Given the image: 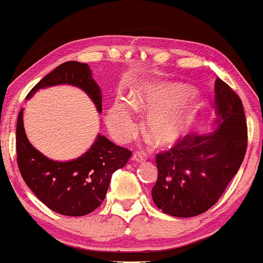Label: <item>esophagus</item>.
<instances>
[{
    "mask_svg": "<svg viewBox=\"0 0 263 263\" xmlns=\"http://www.w3.org/2000/svg\"><path fill=\"white\" fill-rule=\"evenodd\" d=\"M133 160L137 161V163H143V161H145V155L143 154L141 152H135L134 154H133Z\"/></svg>",
    "mask_w": 263,
    "mask_h": 263,
    "instance_id": "1",
    "label": "esophagus"
}]
</instances>
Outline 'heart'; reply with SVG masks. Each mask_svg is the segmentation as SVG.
I'll return each mask as SVG.
<instances>
[{
	"mask_svg": "<svg viewBox=\"0 0 263 263\" xmlns=\"http://www.w3.org/2000/svg\"><path fill=\"white\" fill-rule=\"evenodd\" d=\"M185 88L180 84L149 83L130 94L128 105L117 102L108 111L107 124L118 141H128L137 130L134 111H150L144 130L158 145H167L182 135L193 122V111L186 97L181 96Z\"/></svg>",
	"mask_w": 263,
	"mask_h": 263,
	"instance_id": "1",
	"label": "heart"
}]
</instances>
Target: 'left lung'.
Wrapping results in <instances>:
<instances>
[{
  "mask_svg": "<svg viewBox=\"0 0 263 263\" xmlns=\"http://www.w3.org/2000/svg\"><path fill=\"white\" fill-rule=\"evenodd\" d=\"M216 130L191 134L156 154L158 180L152 190L164 214L193 217L217 202L242 164L247 125L240 97L220 78L215 82Z\"/></svg>",
  "mask_w": 263,
  "mask_h": 263,
  "instance_id": "left-lung-1",
  "label": "left lung"
}]
</instances>
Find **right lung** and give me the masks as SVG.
<instances>
[{"label": "right lung", "instance_id": "obj_1", "mask_svg": "<svg viewBox=\"0 0 263 263\" xmlns=\"http://www.w3.org/2000/svg\"><path fill=\"white\" fill-rule=\"evenodd\" d=\"M58 84L81 88L102 113V92L87 63H62L41 79L26 97ZM17 164L26 185L47 208L66 216H84L102 205L113 173L125 166L132 152L98 134L93 145L74 160L54 161L29 143L23 126V109L17 118Z\"/></svg>", "mask_w": 263, "mask_h": 263}]
</instances>
